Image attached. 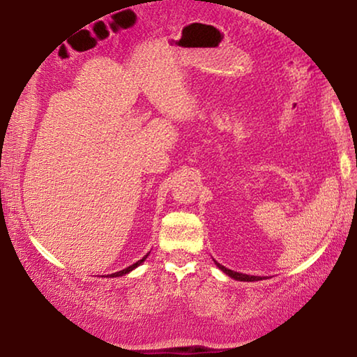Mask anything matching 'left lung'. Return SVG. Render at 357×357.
Instances as JSON below:
<instances>
[{
    "mask_svg": "<svg viewBox=\"0 0 357 357\" xmlns=\"http://www.w3.org/2000/svg\"><path fill=\"white\" fill-rule=\"evenodd\" d=\"M215 264H217V268L222 269L223 273L231 277V279H234V280H239V282H255V280H263L264 279V277H258V275H247V274L234 273V271L225 268V266H222V264H219L217 261H215Z\"/></svg>",
    "mask_w": 357,
    "mask_h": 357,
    "instance_id": "8db88e82",
    "label": "left lung"
}]
</instances>
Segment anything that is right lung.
<instances>
[{"instance_id": "add662e5", "label": "right lung", "mask_w": 357, "mask_h": 357, "mask_svg": "<svg viewBox=\"0 0 357 357\" xmlns=\"http://www.w3.org/2000/svg\"><path fill=\"white\" fill-rule=\"evenodd\" d=\"M148 258V255H144L142 259H138V261L137 263H134V264H132V266H129V268H126V269H123V271H118V273H114V274H110V277H121V275H126V274H129L130 273V271H134L135 268H137V266H140L143 261H144V259H146Z\"/></svg>"}]
</instances>
